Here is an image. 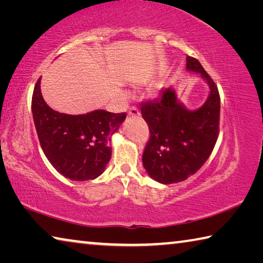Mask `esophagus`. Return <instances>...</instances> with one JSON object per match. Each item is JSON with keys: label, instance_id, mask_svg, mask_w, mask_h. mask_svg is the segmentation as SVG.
<instances>
[{"label": "esophagus", "instance_id": "1", "mask_svg": "<svg viewBox=\"0 0 263 263\" xmlns=\"http://www.w3.org/2000/svg\"><path fill=\"white\" fill-rule=\"evenodd\" d=\"M140 112L139 110H138V108H136V106H131L130 109H128V116H139Z\"/></svg>", "mask_w": 263, "mask_h": 263}]
</instances>
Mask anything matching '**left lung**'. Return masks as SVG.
I'll return each instance as SVG.
<instances>
[{"label": "left lung", "mask_w": 263, "mask_h": 263, "mask_svg": "<svg viewBox=\"0 0 263 263\" xmlns=\"http://www.w3.org/2000/svg\"><path fill=\"white\" fill-rule=\"evenodd\" d=\"M186 69L201 74L210 87V95L201 108L185 109L171 88L140 106L149 128L142 163L148 175L163 184L194 175L211 155L219 135L220 96L215 81L193 57H186Z\"/></svg>", "instance_id": "1"}]
</instances>
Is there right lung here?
<instances>
[{"label":"right lung","instance_id":"add662e5","mask_svg":"<svg viewBox=\"0 0 263 263\" xmlns=\"http://www.w3.org/2000/svg\"><path fill=\"white\" fill-rule=\"evenodd\" d=\"M31 108L44 154L61 175L73 181H87L104 172L111 158V136L125 119V112H58L43 99L41 78L33 89Z\"/></svg>","mask_w":263,"mask_h":263}]
</instances>
